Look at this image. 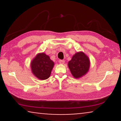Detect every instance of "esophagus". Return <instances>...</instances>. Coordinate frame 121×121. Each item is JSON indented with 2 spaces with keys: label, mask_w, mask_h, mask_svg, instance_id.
Segmentation results:
<instances>
[{
  "label": "esophagus",
  "mask_w": 121,
  "mask_h": 121,
  "mask_svg": "<svg viewBox=\"0 0 121 121\" xmlns=\"http://www.w3.org/2000/svg\"><path fill=\"white\" fill-rule=\"evenodd\" d=\"M59 63L61 64H63L64 63V62H65V61H64V60H59Z\"/></svg>",
  "instance_id": "34e87169"
}]
</instances>
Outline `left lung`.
<instances>
[{"label": "left lung", "instance_id": "8db88e82", "mask_svg": "<svg viewBox=\"0 0 121 121\" xmlns=\"http://www.w3.org/2000/svg\"><path fill=\"white\" fill-rule=\"evenodd\" d=\"M68 65L73 77L78 79L83 77L89 72L90 61L89 57L83 52L80 51L73 56Z\"/></svg>", "mask_w": 121, "mask_h": 121}]
</instances>
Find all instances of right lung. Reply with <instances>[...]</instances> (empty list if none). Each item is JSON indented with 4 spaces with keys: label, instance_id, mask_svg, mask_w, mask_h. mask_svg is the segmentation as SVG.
Returning a JSON list of instances; mask_svg holds the SVG:
<instances>
[{
    "label": "right lung",
    "instance_id": "right-lung-1",
    "mask_svg": "<svg viewBox=\"0 0 121 121\" xmlns=\"http://www.w3.org/2000/svg\"><path fill=\"white\" fill-rule=\"evenodd\" d=\"M54 64L48 56L44 53H39L31 61V72L39 80H46L50 77Z\"/></svg>",
    "mask_w": 121,
    "mask_h": 121
}]
</instances>
